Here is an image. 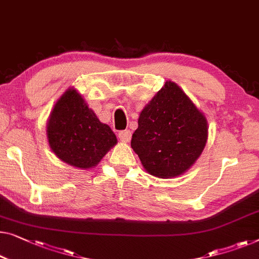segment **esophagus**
I'll return each mask as SVG.
<instances>
[{
	"mask_svg": "<svg viewBox=\"0 0 259 259\" xmlns=\"http://www.w3.org/2000/svg\"><path fill=\"white\" fill-rule=\"evenodd\" d=\"M118 137H119V139H120V141L128 142L131 140V137H132V134H131L128 130H126V131H120V132L118 133Z\"/></svg>",
	"mask_w": 259,
	"mask_h": 259,
	"instance_id": "34e87169",
	"label": "esophagus"
}]
</instances>
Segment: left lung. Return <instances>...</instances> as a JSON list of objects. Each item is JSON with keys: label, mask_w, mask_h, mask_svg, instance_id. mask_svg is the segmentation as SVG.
Segmentation results:
<instances>
[{"label": "left lung", "mask_w": 259, "mask_h": 259, "mask_svg": "<svg viewBox=\"0 0 259 259\" xmlns=\"http://www.w3.org/2000/svg\"><path fill=\"white\" fill-rule=\"evenodd\" d=\"M131 146L145 169L160 179L188 170L207 144V119L170 80L144 107Z\"/></svg>", "instance_id": "1"}]
</instances>
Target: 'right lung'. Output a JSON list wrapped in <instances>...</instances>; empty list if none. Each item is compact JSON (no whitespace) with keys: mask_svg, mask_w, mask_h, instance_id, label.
I'll return each mask as SVG.
<instances>
[{"mask_svg":"<svg viewBox=\"0 0 259 259\" xmlns=\"http://www.w3.org/2000/svg\"><path fill=\"white\" fill-rule=\"evenodd\" d=\"M51 151L71 166L96 167L117 144L110 126L99 121L77 90L69 89L55 104L47 123Z\"/></svg>","mask_w":259,"mask_h":259,"instance_id":"right-lung-1","label":"right lung"}]
</instances>
